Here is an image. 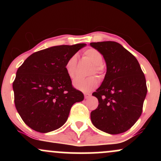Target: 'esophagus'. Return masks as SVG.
<instances>
[{
	"mask_svg": "<svg viewBox=\"0 0 161 161\" xmlns=\"http://www.w3.org/2000/svg\"><path fill=\"white\" fill-rule=\"evenodd\" d=\"M84 96H85V98L87 99V98H88L89 97H91V95H90V94H88V93H85Z\"/></svg>",
	"mask_w": 161,
	"mask_h": 161,
	"instance_id": "34e87169",
	"label": "esophagus"
}]
</instances>
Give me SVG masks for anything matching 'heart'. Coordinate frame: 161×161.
Instances as JSON below:
<instances>
[{"label":"heart","instance_id":"heart-1","mask_svg":"<svg viewBox=\"0 0 161 161\" xmlns=\"http://www.w3.org/2000/svg\"><path fill=\"white\" fill-rule=\"evenodd\" d=\"M84 56L94 64V68L92 73H98L101 74L104 72V66H103V56L100 51L95 48L87 49L84 51ZM77 65V56L73 55L69 57L66 62L65 69L68 76L73 79L75 75V70ZM98 85V79L97 77L92 76L88 78H79L75 79L73 81V86L75 88L82 92H88L95 89Z\"/></svg>","mask_w":161,"mask_h":161}]
</instances>
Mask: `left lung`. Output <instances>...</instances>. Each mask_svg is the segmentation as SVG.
Segmentation results:
<instances>
[{"label": "left lung", "mask_w": 161, "mask_h": 161, "mask_svg": "<svg viewBox=\"0 0 161 161\" xmlns=\"http://www.w3.org/2000/svg\"><path fill=\"white\" fill-rule=\"evenodd\" d=\"M90 45L104 57L107 73L92 95L98 106L91 113L97 129L116 135L125 132L141 116L147 95L145 75L137 59L115 42H92Z\"/></svg>", "instance_id": "1"}]
</instances>
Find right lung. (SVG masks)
I'll return each instance as SVG.
<instances>
[{
	"label": "right lung",
	"mask_w": 161,
	"mask_h": 161,
	"mask_svg": "<svg viewBox=\"0 0 161 161\" xmlns=\"http://www.w3.org/2000/svg\"><path fill=\"white\" fill-rule=\"evenodd\" d=\"M86 44L53 46L30 55L13 83L17 112L28 126L46 133L66 123L70 109L84 99L72 86L65 64Z\"/></svg>",
	"instance_id": "add662e5"
}]
</instances>
